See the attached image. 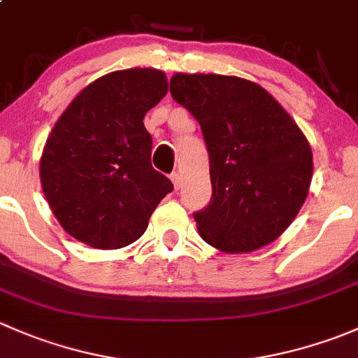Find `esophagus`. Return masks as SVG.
Masks as SVG:
<instances>
[{
    "instance_id": "1",
    "label": "esophagus",
    "mask_w": 358,
    "mask_h": 358,
    "mask_svg": "<svg viewBox=\"0 0 358 358\" xmlns=\"http://www.w3.org/2000/svg\"><path fill=\"white\" fill-rule=\"evenodd\" d=\"M171 182H173V185H175V190L182 189V175H180V173H173Z\"/></svg>"
}]
</instances>
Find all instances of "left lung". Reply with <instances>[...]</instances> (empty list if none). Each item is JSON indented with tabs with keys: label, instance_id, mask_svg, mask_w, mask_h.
I'll return each mask as SVG.
<instances>
[{
	"label": "left lung",
	"instance_id": "8db88e82",
	"mask_svg": "<svg viewBox=\"0 0 358 358\" xmlns=\"http://www.w3.org/2000/svg\"><path fill=\"white\" fill-rule=\"evenodd\" d=\"M169 92L199 121L209 152L213 197L194 215L202 239L232 255L273 243L312 183L299 126L265 88L237 76L178 72Z\"/></svg>",
	"mask_w": 358,
	"mask_h": 358
}]
</instances>
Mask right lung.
Returning <instances> with one entry per match:
<instances>
[{
	"mask_svg": "<svg viewBox=\"0 0 358 358\" xmlns=\"http://www.w3.org/2000/svg\"><path fill=\"white\" fill-rule=\"evenodd\" d=\"M168 93L157 69L114 71L76 95L39 162L50 209L69 236L95 249L135 243L173 183L150 164L145 114Z\"/></svg>",
	"mask_w": 358,
	"mask_h": 358,
	"instance_id": "1",
	"label": "right lung"
}]
</instances>
